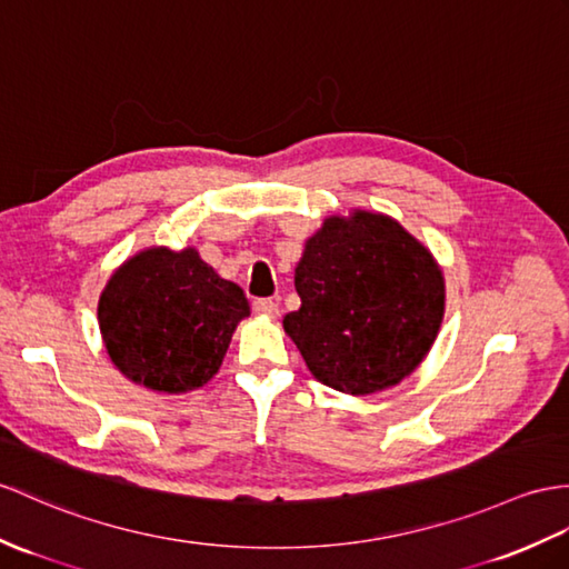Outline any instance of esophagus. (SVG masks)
<instances>
[{"mask_svg":"<svg viewBox=\"0 0 569 569\" xmlns=\"http://www.w3.org/2000/svg\"><path fill=\"white\" fill-rule=\"evenodd\" d=\"M253 311L260 316H268V318H274L277 313H280V309H277V303L272 299H256Z\"/></svg>","mask_w":569,"mask_h":569,"instance_id":"esophagus-1","label":"esophagus"}]
</instances>
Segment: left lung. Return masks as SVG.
I'll return each mask as SVG.
<instances>
[{
	"mask_svg": "<svg viewBox=\"0 0 569 569\" xmlns=\"http://www.w3.org/2000/svg\"><path fill=\"white\" fill-rule=\"evenodd\" d=\"M301 307L284 316L313 377L367 396L400 383L432 348L445 316V277L396 219L330 217L295 270Z\"/></svg>",
	"mask_w": 569,
	"mask_h": 569,
	"instance_id": "obj_1",
	"label": "left lung"
}]
</instances>
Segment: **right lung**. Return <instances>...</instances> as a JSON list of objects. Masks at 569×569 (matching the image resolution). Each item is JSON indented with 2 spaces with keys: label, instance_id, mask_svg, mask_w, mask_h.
<instances>
[{
  "label": "right lung",
  "instance_id": "add662e5",
  "mask_svg": "<svg viewBox=\"0 0 569 569\" xmlns=\"http://www.w3.org/2000/svg\"><path fill=\"white\" fill-rule=\"evenodd\" d=\"M251 307L196 248H149L110 277L99 326L113 365L147 389L186 393L210 381Z\"/></svg>",
  "mask_w": 569,
  "mask_h": 569
}]
</instances>
